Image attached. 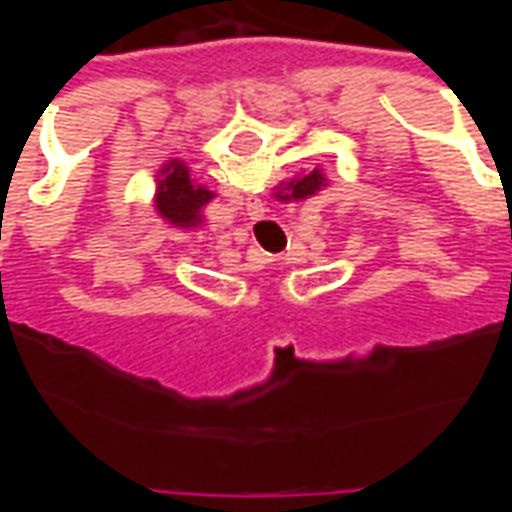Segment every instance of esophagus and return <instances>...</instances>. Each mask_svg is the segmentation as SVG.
Wrapping results in <instances>:
<instances>
[{"label":"esophagus","instance_id":"esophagus-1","mask_svg":"<svg viewBox=\"0 0 512 512\" xmlns=\"http://www.w3.org/2000/svg\"><path fill=\"white\" fill-rule=\"evenodd\" d=\"M246 216H249V219H263V216H266V202L260 200L257 194H249V197H246Z\"/></svg>","mask_w":512,"mask_h":512}]
</instances>
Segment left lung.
<instances>
[{
	"label": "left lung",
	"instance_id": "1",
	"mask_svg": "<svg viewBox=\"0 0 512 512\" xmlns=\"http://www.w3.org/2000/svg\"><path fill=\"white\" fill-rule=\"evenodd\" d=\"M164 180L158 183L156 205L158 213L178 227H191L200 222V208L213 200V194L205 186H197L189 175V167L183 161H169L161 169Z\"/></svg>",
	"mask_w": 512,
	"mask_h": 512
}]
</instances>
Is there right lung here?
<instances>
[{"mask_svg":"<svg viewBox=\"0 0 512 512\" xmlns=\"http://www.w3.org/2000/svg\"><path fill=\"white\" fill-rule=\"evenodd\" d=\"M323 186H326V175H323L321 169H312L307 175L290 180L285 191H279L277 197L279 200H304V197H312L315 191H321Z\"/></svg>","mask_w":512,"mask_h":512,"instance_id":"right-lung-1","label":"right lung"}]
</instances>
